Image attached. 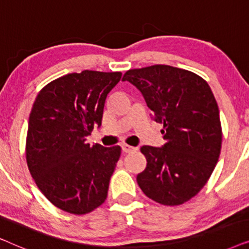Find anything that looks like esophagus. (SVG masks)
Wrapping results in <instances>:
<instances>
[{
    "instance_id": "34e87169",
    "label": "esophagus",
    "mask_w": 249,
    "mask_h": 249,
    "mask_svg": "<svg viewBox=\"0 0 249 249\" xmlns=\"http://www.w3.org/2000/svg\"><path fill=\"white\" fill-rule=\"evenodd\" d=\"M122 147V151H124V153H130V152H134V151H136V147H134V146H130V145H128V144H124L121 146Z\"/></svg>"
}]
</instances>
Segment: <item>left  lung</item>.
Returning a JSON list of instances; mask_svg holds the SVG:
<instances>
[{"label":"left lung","instance_id":"8db88e82","mask_svg":"<svg viewBox=\"0 0 249 249\" xmlns=\"http://www.w3.org/2000/svg\"><path fill=\"white\" fill-rule=\"evenodd\" d=\"M125 80L141 90L165 141L162 147L141 148L147 165L138 185L156 203L181 205L205 186L219 160L222 129L215 97L198 74L165 64L128 70Z\"/></svg>","mask_w":249,"mask_h":249}]
</instances>
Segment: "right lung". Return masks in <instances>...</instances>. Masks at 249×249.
Instances as JSON below:
<instances>
[{"label":"right lung","instance_id":"right-lung-1","mask_svg":"<svg viewBox=\"0 0 249 249\" xmlns=\"http://www.w3.org/2000/svg\"><path fill=\"white\" fill-rule=\"evenodd\" d=\"M121 76L93 70L66 74L42 88L34 102L27 164L44 196L64 212L89 213L107 199L121 147L86 141L102 124L105 100Z\"/></svg>","mask_w":249,"mask_h":249}]
</instances>
